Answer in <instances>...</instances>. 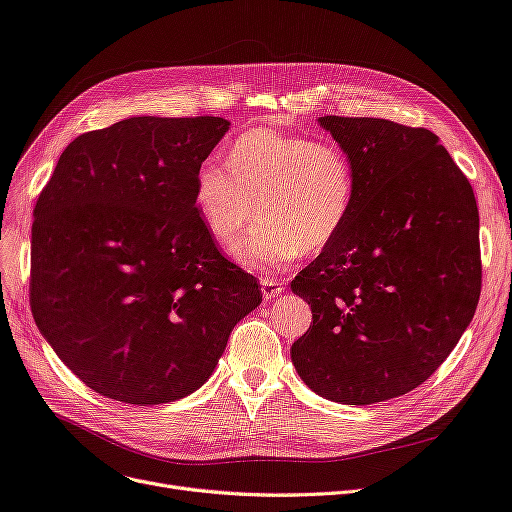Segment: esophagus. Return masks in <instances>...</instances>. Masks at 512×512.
<instances>
[{
    "label": "esophagus",
    "mask_w": 512,
    "mask_h": 512,
    "mask_svg": "<svg viewBox=\"0 0 512 512\" xmlns=\"http://www.w3.org/2000/svg\"><path fill=\"white\" fill-rule=\"evenodd\" d=\"M282 290H284V282H280V280H276V278H265V280H261V294H263L265 301L276 299L278 294H282Z\"/></svg>",
    "instance_id": "1"
}]
</instances>
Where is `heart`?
I'll list each match as a JSON object with an SVG mask.
<instances>
[{"mask_svg": "<svg viewBox=\"0 0 512 512\" xmlns=\"http://www.w3.org/2000/svg\"><path fill=\"white\" fill-rule=\"evenodd\" d=\"M353 203L351 157L303 134L251 130L232 145L228 161L207 157L195 174V207L218 245H234L259 211L265 215V224L232 249L249 270H280L301 251H324Z\"/></svg>", "mask_w": 512, "mask_h": 512, "instance_id": "obj_1", "label": "heart"}]
</instances>
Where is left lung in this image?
I'll list each match as a JSON object with an SVG mask.
<instances>
[{
  "mask_svg": "<svg viewBox=\"0 0 512 512\" xmlns=\"http://www.w3.org/2000/svg\"><path fill=\"white\" fill-rule=\"evenodd\" d=\"M317 122L353 161L355 203L338 238L290 284L313 313L290 357L319 396L373 405L423 384L471 324L479 213L469 180L427 128Z\"/></svg>",
  "mask_w": 512,
  "mask_h": 512,
  "instance_id": "obj_1",
  "label": "left lung"
}]
</instances>
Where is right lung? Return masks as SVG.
I'll return each instance as SVG.
<instances>
[{
	"mask_svg": "<svg viewBox=\"0 0 512 512\" xmlns=\"http://www.w3.org/2000/svg\"><path fill=\"white\" fill-rule=\"evenodd\" d=\"M230 122L132 116L80 134L35 205L31 309L62 363L126 405L199 390L257 280L215 247L195 174Z\"/></svg>",
	"mask_w": 512,
	"mask_h": 512,
	"instance_id": "obj_1",
	"label": "right lung"
}]
</instances>
